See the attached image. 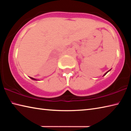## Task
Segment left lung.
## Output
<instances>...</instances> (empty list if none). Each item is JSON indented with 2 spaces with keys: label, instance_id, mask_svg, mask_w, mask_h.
I'll return each instance as SVG.
<instances>
[{
  "label": "left lung",
  "instance_id": "8db88e82",
  "mask_svg": "<svg viewBox=\"0 0 131 131\" xmlns=\"http://www.w3.org/2000/svg\"><path fill=\"white\" fill-rule=\"evenodd\" d=\"M110 70H111V69H110ZM110 70H108V71H107V72H106V73H105V74H103V76H105V75H106V74H107V73H108V72H109V71H110Z\"/></svg>",
  "mask_w": 131,
  "mask_h": 131
}]
</instances>
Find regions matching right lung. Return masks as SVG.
Returning a JSON list of instances; mask_svg holds the SVG:
<instances>
[{
	"instance_id": "add662e5",
	"label": "right lung",
	"mask_w": 131,
	"mask_h": 131,
	"mask_svg": "<svg viewBox=\"0 0 131 131\" xmlns=\"http://www.w3.org/2000/svg\"><path fill=\"white\" fill-rule=\"evenodd\" d=\"M30 78L31 79L34 80H36V79H34V78H32V77H30Z\"/></svg>"
}]
</instances>
